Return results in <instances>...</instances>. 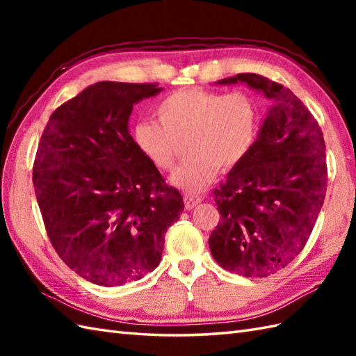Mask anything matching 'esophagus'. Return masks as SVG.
<instances>
[{"label":"esophagus","instance_id":"esophagus-1","mask_svg":"<svg viewBox=\"0 0 356 356\" xmlns=\"http://www.w3.org/2000/svg\"><path fill=\"white\" fill-rule=\"evenodd\" d=\"M184 202H185V207L188 208V209H193L195 205H199V203L202 202V197L200 195H197V194H185L184 195Z\"/></svg>","mask_w":356,"mask_h":356}]
</instances>
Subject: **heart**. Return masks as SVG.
<instances>
[{
	"mask_svg": "<svg viewBox=\"0 0 356 356\" xmlns=\"http://www.w3.org/2000/svg\"><path fill=\"white\" fill-rule=\"evenodd\" d=\"M159 124L140 120L133 139L143 157L156 168L172 171L186 147L188 159L174 172L172 184L199 193L251 153L260 131V111L245 92L218 93L205 88L177 90L154 108Z\"/></svg>",
	"mask_w": 356,
	"mask_h": 356,
	"instance_id": "heart-1",
	"label": "heart"
}]
</instances>
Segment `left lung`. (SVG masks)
Instances as JSON below:
<instances>
[{"instance_id": "obj_1", "label": "left lung", "mask_w": 356, "mask_h": 356, "mask_svg": "<svg viewBox=\"0 0 356 356\" xmlns=\"http://www.w3.org/2000/svg\"><path fill=\"white\" fill-rule=\"evenodd\" d=\"M237 82L263 92L274 105L251 153L214 190L220 222L209 249L223 269L261 278L287 266L307 243L326 195V143L289 88L255 73L217 84Z\"/></svg>"}]
</instances>
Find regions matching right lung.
Listing matches in <instances>:
<instances>
[{"instance_id": "1", "label": "right lung", "mask_w": 356, "mask_h": 356, "mask_svg": "<svg viewBox=\"0 0 356 356\" xmlns=\"http://www.w3.org/2000/svg\"><path fill=\"white\" fill-rule=\"evenodd\" d=\"M161 90L96 82L51 113L38 145L33 186L51 246L95 284L122 286L156 269L184 211L128 133L133 105Z\"/></svg>"}]
</instances>
